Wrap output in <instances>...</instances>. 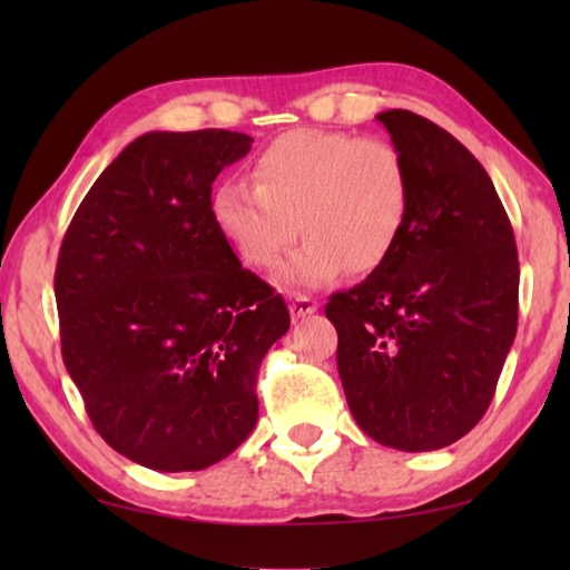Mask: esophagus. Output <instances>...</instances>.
<instances>
[{
	"label": "esophagus",
	"mask_w": 570,
	"mask_h": 570,
	"mask_svg": "<svg viewBox=\"0 0 570 570\" xmlns=\"http://www.w3.org/2000/svg\"><path fill=\"white\" fill-rule=\"evenodd\" d=\"M316 308H320V304H316L314 298L306 296V294H294L292 302H288V312H292L294 320H302V316L314 314Z\"/></svg>",
	"instance_id": "1"
}]
</instances>
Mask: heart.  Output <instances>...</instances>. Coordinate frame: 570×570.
<instances>
[{
    "label": "heart",
    "instance_id": "b5f03b06",
    "mask_svg": "<svg viewBox=\"0 0 570 570\" xmlns=\"http://www.w3.org/2000/svg\"><path fill=\"white\" fill-rule=\"evenodd\" d=\"M254 183L228 178L210 216L246 264L272 272L298 236L282 282L322 288L346 268L370 274L387 262L407 226L412 183L402 153L382 138L302 128L258 153Z\"/></svg>",
    "mask_w": 570,
    "mask_h": 570
}]
</instances>
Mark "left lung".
Returning <instances> with one entry per match:
<instances>
[{"instance_id":"left-lung-1","label":"left lung","mask_w":570,"mask_h":570,"mask_svg":"<svg viewBox=\"0 0 570 570\" xmlns=\"http://www.w3.org/2000/svg\"><path fill=\"white\" fill-rule=\"evenodd\" d=\"M377 120L412 183L407 226L377 272L326 304L360 428L404 452L448 448L490 407L518 330V248L493 180L440 125Z\"/></svg>"}]
</instances>
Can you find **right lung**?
<instances>
[{
	"label": "right lung",
	"instance_id": "obj_1",
	"mask_svg": "<svg viewBox=\"0 0 570 570\" xmlns=\"http://www.w3.org/2000/svg\"><path fill=\"white\" fill-rule=\"evenodd\" d=\"M250 142L230 130L140 135L62 238L65 366L100 438L142 468L228 458L256 428L258 364L292 324L210 216V186Z\"/></svg>",
	"mask_w": 570,
	"mask_h": 570
}]
</instances>
